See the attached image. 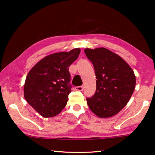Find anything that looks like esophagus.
<instances>
[{
    "label": "esophagus",
    "mask_w": 155,
    "mask_h": 155,
    "mask_svg": "<svg viewBox=\"0 0 155 155\" xmlns=\"http://www.w3.org/2000/svg\"><path fill=\"white\" fill-rule=\"evenodd\" d=\"M75 89L77 91H83V89H84V87H83L82 86H77L75 88Z\"/></svg>",
    "instance_id": "esophagus-1"
}]
</instances>
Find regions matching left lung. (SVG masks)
Wrapping results in <instances>:
<instances>
[{"label":"left lung","mask_w":155,"mask_h":155,"mask_svg":"<svg viewBox=\"0 0 155 155\" xmlns=\"http://www.w3.org/2000/svg\"><path fill=\"white\" fill-rule=\"evenodd\" d=\"M96 76V91L87 98L91 110L100 118L116 115L129 101L136 86V76L120 56L104 48H86Z\"/></svg>","instance_id":"8db88e82"}]
</instances>
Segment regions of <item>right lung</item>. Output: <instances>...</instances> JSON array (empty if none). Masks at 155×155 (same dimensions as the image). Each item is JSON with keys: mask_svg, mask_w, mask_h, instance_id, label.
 Listing matches in <instances>:
<instances>
[{"mask_svg": "<svg viewBox=\"0 0 155 155\" xmlns=\"http://www.w3.org/2000/svg\"><path fill=\"white\" fill-rule=\"evenodd\" d=\"M80 52L79 48H74L51 54L37 62L28 73L24 96L42 117H55L66 106L71 91L69 67Z\"/></svg>", "mask_w": 155, "mask_h": 155, "instance_id": "right-lung-1", "label": "right lung"}]
</instances>
